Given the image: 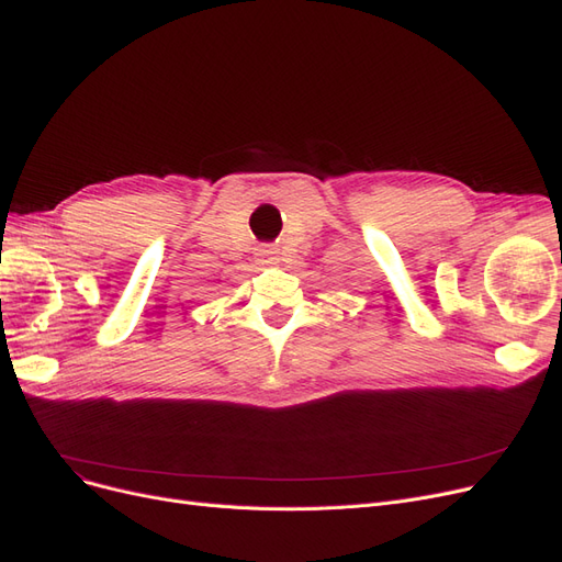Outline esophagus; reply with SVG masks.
<instances>
[{
	"instance_id": "1",
	"label": "esophagus",
	"mask_w": 562,
	"mask_h": 562,
	"mask_svg": "<svg viewBox=\"0 0 562 562\" xmlns=\"http://www.w3.org/2000/svg\"><path fill=\"white\" fill-rule=\"evenodd\" d=\"M274 252L277 250H271V248H262L260 250V255H262V258H267V260H274Z\"/></svg>"
}]
</instances>
